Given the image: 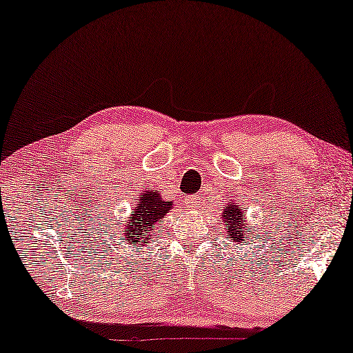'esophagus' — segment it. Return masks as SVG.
Here are the masks:
<instances>
[{"instance_id":"34e87169","label":"esophagus","mask_w":353,"mask_h":353,"mask_svg":"<svg viewBox=\"0 0 353 353\" xmlns=\"http://www.w3.org/2000/svg\"><path fill=\"white\" fill-rule=\"evenodd\" d=\"M187 206L192 208V209L199 208V206H201V196H199V194H192V196H188L187 198Z\"/></svg>"}]
</instances>
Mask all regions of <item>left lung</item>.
I'll return each instance as SVG.
<instances>
[{
  "instance_id": "obj_1",
  "label": "left lung",
  "mask_w": 353,
  "mask_h": 353,
  "mask_svg": "<svg viewBox=\"0 0 353 353\" xmlns=\"http://www.w3.org/2000/svg\"><path fill=\"white\" fill-rule=\"evenodd\" d=\"M222 220L228 225L227 236L233 243H243L244 238H249L250 233H247V227L243 223V210L239 209L238 204H227L222 212Z\"/></svg>"
}]
</instances>
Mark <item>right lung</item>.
<instances>
[{"mask_svg":"<svg viewBox=\"0 0 353 353\" xmlns=\"http://www.w3.org/2000/svg\"><path fill=\"white\" fill-rule=\"evenodd\" d=\"M171 201H165L157 190L144 192L139 194V204L133 209L125 223V233L120 236L125 244H138L144 247L152 238V230L160 219L170 212Z\"/></svg>","mask_w":353,"mask_h":353,"instance_id":"obj_1","label":"right lung"}]
</instances>
